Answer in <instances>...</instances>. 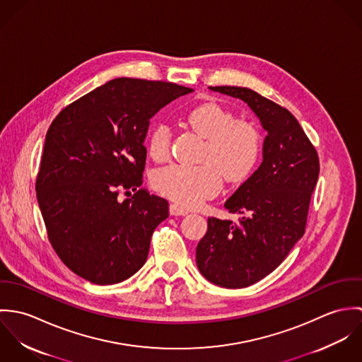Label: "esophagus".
I'll return each instance as SVG.
<instances>
[{"instance_id": "34e87169", "label": "esophagus", "mask_w": 362, "mask_h": 362, "mask_svg": "<svg viewBox=\"0 0 362 362\" xmlns=\"http://www.w3.org/2000/svg\"><path fill=\"white\" fill-rule=\"evenodd\" d=\"M170 214L171 216H187L188 210L184 209V207L178 206L175 204H173V205H170Z\"/></svg>"}]
</instances>
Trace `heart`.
<instances>
[{"mask_svg":"<svg viewBox=\"0 0 362 362\" xmlns=\"http://www.w3.org/2000/svg\"><path fill=\"white\" fill-rule=\"evenodd\" d=\"M188 125L206 139L198 165L171 164L157 170L152 178L156 191L185 207L198 206L214 197L223 182L237 184L250 177L262 155V134L258 127L235 115L220 104L206 102L191 108ZM171 131L157 124L148 138V152L156 161L170 155Z\"/></svg>","mask_w":362,"mask_h":362,"instance_id":"obj_1","label":"heart"}]
</instances>
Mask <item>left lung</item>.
<instances>
[{"label": "left lung", "mask_w": 362, "mask_h": 362, "mask_svg": "<svg viewBox=\"0 0 362 362\" xmlns=\"http://www.w3.org/2000/svg\"><path fill=\"white\" fill-rule=\"evenodd\" d=\"M250 105L267 132L258 170L226 201L238 221L207 218L197 247L202 276L226 288L248 287L272 273L304 235L319 157L297 118L248 88H209Z\"/></svg>", "instance_id": "1"}]
</instances>
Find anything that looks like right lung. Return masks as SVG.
<instances>
[{
  "mask_svg": "<svg viewBox=\"0 0 362 362\" xmlns=\"http://www.w3.org/2000/svg\"><path fill=\"white\" fill-rule=\"evenodd\" d=\"M191 92L170 82L117 78L54 118L36 192L52 248L75 274L107 286L145 264L168 202L138 189L144 142L156 112ZM121 189L137 192L119 203Z\"/></svg>",
  "mask_w": 362,
  "mask_h": 362,
  "instance_id": "obj_1",
  "label": "right lung"
}]
</instances>
